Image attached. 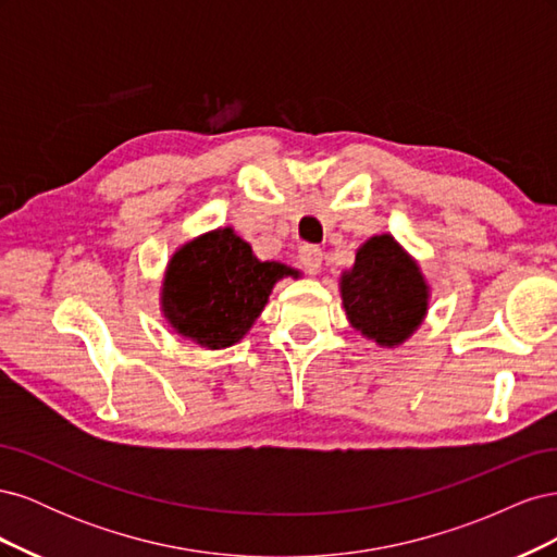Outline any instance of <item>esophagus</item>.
I'll return each instance as SVG.
<instances>
[{"mask_svg": "<svg viewBox=\"0 0 557 557\" xmlns=\"http://www.w3.org/2000/svg\"><path fill=\"white\" fill-rule=\"evenodd\" d=\"M299 262L305 264L307 272L315 274L320 264H323V248L320 246H313V244H305L299 248Z\"/></svg>", "mask_w": 557, "mask_h": 557, "instance_id": "esophagus-1", "label": "esophagus"}]
</instances>
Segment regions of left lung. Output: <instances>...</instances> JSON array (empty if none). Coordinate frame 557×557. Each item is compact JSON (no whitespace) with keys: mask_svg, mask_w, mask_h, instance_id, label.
I'll return each instance as SVG.
<instances>
[{"mask_svg":"<svg viewBox=\"0 0 557 557\" xmlns=\"http://www.w3.org/2000/svg\"><path fill=\"white\" fill-rule=\"evenodd\" d=\"M342 297L350 325L379 346H397L423 323L428 285L418 264L391 237L379 234L342 276Z\"/></svg>","mask_w":557,"mask_h":557,"instance_id":"obj_1","label":"left lung"}]
</instances>
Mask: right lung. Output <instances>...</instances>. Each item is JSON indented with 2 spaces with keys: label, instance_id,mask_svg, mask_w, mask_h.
Wrapping results in <instances>:
<instances>
[{
  "label": "right lung",
  "instance_id": "obj_1",
  "mask_svg": "<svg viewBox=\"0 0 557 557\" xmlns=\"http://www.w3.org/2000/svg\"><path fill=\"white\" fill-rule=\"evenodd\" d=\"M295 269L260 262L230 227L185 244L166 267L162 311L205 348L237 344L264 309L274 283Z\"/></svg>",
  "mask_w": 557,
  "mask_h": 557
}]
</instances>
